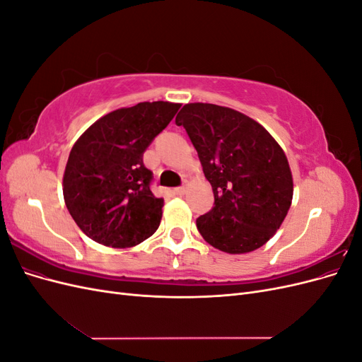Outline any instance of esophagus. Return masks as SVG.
<instances>
[{
	"label": "esophagus",
	"mask_w": 362,
	"mask_h": 362,
	"mask_svg": "<svg viewBox=\"0 0 362 362\" xmlns=\"http://www.w3.org/2000/svg\"><path fill=\"white\" fill-rule=\"evenodd\" d=\"M173 192H175V194H178V196H182L185 192H187V187H184V185H181V187H177V189H173Z\"/></svg>",
	"instance_id": "34e87169"
}]
</instances>
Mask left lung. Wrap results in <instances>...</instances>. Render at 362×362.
<instances>
[{
  "label": "left lung",
  "mask_w": 362,
  "mask_h": 362,
  "mask_svg": "<svg viewBox=\"0 0 362 362\" xmlns=\"http://www.w3.org/2000/svg\"><path fill=\"white\" fill-rule=\"evenodd\" d=\"M184 127L210 181L214 206L198 217L201 235L226 254H246L275 235L293 199L286 152L252 117L216 104H185Z\"/></svg>",
  "instance_id": "8db88e82"
}]
</instances>
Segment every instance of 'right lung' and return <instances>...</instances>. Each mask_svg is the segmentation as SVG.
Segmentation results:
<instances>
[{
    "instance_id": "right-lung-1",
    "label": "right lung",
    "mask_w": 362,
    "mask_h": 362,
    "mask_svg": "<svg viewBox=\"0 0 362 362\" xmlns=\"http://www.w3.org/2000/svg\"><path fill=\"white\" fill-rule=\"evenodd\" d=\"M181 104L139 103L117 108L75 141L63 175V198L93 242L125 249L157 231L163 198L151 192L144 152L169 125Z\"/></svg>"
}]
</instances>
